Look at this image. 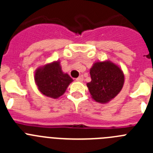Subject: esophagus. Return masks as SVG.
<instances>
[{
    "mask_svg": "<svg viewBox=\"0 0 153 153\" xmlns=\"http://www.w3.org/2000/svg\"><path fill=\"white\" fill-rule=\"evenodd\" d=\"M76 80L78 81V82H82V81L83 80V76H82V75L79 76V77L76 78Z\"/></svg>",
    "mask_w": 153,
    "mask_h": 153,
    "instance_id": "34e87169",
    "label": "esophagus"
}]
</instances>
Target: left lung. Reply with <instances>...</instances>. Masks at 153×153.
I'll return each instance as SVG.
<instances>
[{
    "mask_svg": "<svg viewBox=\"0 0 153 153\" xmlns=\"http://www.w3.org/2000/svg\"><path fill=\"white\" fill-rule=\"evenodd\" d=\"M90 74L91 81L86 86L91 97L97 102H109L123 86L125 79L122 69L110 60L95 62Z\"/></svg>",
    "mask_w": 153,
    "mask_h": 153,
    "instance_id": "left-lung-1",
    "label": "left lung"
}]
</instances>
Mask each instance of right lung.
I'll return each instance as SVG.
<instances>
[{"mask_svg":"<svg viewBox=\"0 0 153 153\" xmlns=\"http://www.w3.org/2000/svg\"><path fill=\"white\" fill-rule=\"evenodd\" d=\"M34 80L43 95L53 99L61 97L70 83L74 81L68 74L63 72L60 62L58 60L36 69Z\"/></svg>","mask_w":153,"mask_h":153,"instance_id":"1","label":"right lung"}]
</instances>
